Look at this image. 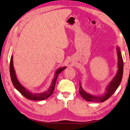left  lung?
<instances>
[{"label":"left lung","mask_w":130,"mask_h":130,"mask_svg":"<svg viewBox=\"0 0 130 130\" xmlns=\"http://www.w3.org/2000/svg\"><path fill=\"white\" fill-rule=\"evenodd\" d=\"M117 53L118 55V70L115 77L106 86L105 91L102 95H93V94L86 92L82 88L81 82L79 81V93L81 96L86 101L95 102V103H103L111 97L113 94L116 92L117 89L118 88L121 81L122 77H123L124 68L123 57L121 56L120 48L118 46H117Z\"/></svg>","instance_id":"left-lung-1"}]
</instances>
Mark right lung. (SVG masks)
Returning a JSON list of instances; mask_svg holds the SVG:
<instances>
[{"label": "right lung", "instance_id": "1", "mask_svg": "<svg viewBox=\"0 0 130 130\" xmlns=\"http://www.w3.org/2000/svg\"><path fill=\"white\" fill-rule=\"evenodd\" d=\"M67 67H63L58 68L56 70L55 73L54 78L53 80L52 84H51L50 87H49L48 90L41 93H34L31 92L29 90L25 88L24 86H23L20 82H19V81L18 80L16 74H15V72L13 67L12 55L10 60V73L11 81L12 82V84L14 86V87L17 90H18L23 96H25L27 99L32 100H43L47 99V98H48L49 96L52 95V94L54 92L55 86V84L58 75L60 74L63 70H64Z\"/></svg>", "mask_w": 130, "mask_h": 130}]
</instances>
